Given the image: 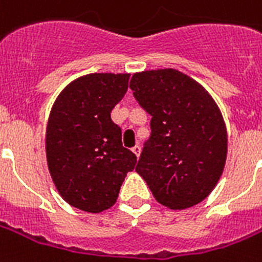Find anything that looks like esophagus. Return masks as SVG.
Listing matches in <instances>:
<instances>
[{"label":"esophagus","mask_w":262,"mask_h":262,"mask_svg":"<svg viewBox=\"0 0 262 262\" xmlns=\"http://www.w3.org/2000/svg\"><path fill=\"white\" fill-rule=\"evenodd\" d=\"M132 151H133V152L136 154V157H139V156H140V151H141L140 146H135L133 148H132Z\"/></svg>","instance_id":"1"}]
</instances>
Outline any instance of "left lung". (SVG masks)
<instances>
[{
	"label": "left lung",
	"instance_id": "obj_1",
	"mask_svg": "<svg viewBox=\"0 0 262 262\" xmlns=\"http://www.w3.org/2000/svg\"><path fill=\"white\" fill-rule=\"evenodd\" d=\"M129 87L151 115V136L136 172L170 210L201 203L218 183L228 154L216 102L200 83L170 68L137 72Z\"/></svg>",
	"mask_w": 262,
	"mask_h": 262
}]
</instances>
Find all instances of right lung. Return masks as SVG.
<instances>
[{
	"label": "right lung",
	"instance_id": "add662e5",
	"mask_svg": "<svg viewBox=\"0 0 262 262\" xmlns=\"http://www.w3.org/2000/svg\"><path fill=\"white\" fill-rule=\"evenodd\" d=\"M129 73H89L54 101L46 130L52 182L68 204L98 214L111 208L136 156L122 146L111 111L127 90Z\"/></svg>",
	"mask_w": 262,
	"mask_h": 262
}]
</instances>
